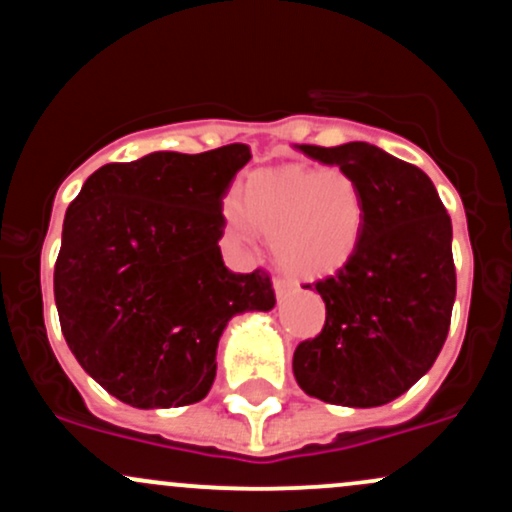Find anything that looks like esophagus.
<instances>
[{"mask_svg": "<svg viewBox=\"0 0 512 512\" xmlns=\"http://www.w3.org/2000/svg\"><path fill=\"white\" fill-rule=\"evenodd\" d=\"M272 286H274V294H277V299H284L286 294H291V291H294V282H289V279H274Z\"/></svg>", "mask_w": 512, "mask_h": 512, "instance_id": "obj_1", "label": "esophagus"}]
</instances>
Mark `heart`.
<instances>
[{"mask_svg":"<svg viewBox=\"0 0 512 512\" xmlns=\"http://www.w3.org/2000/svg\"><path fill=\"white\" fill-rule=\"evenodd\" d=\"M223 216L238 243H250L260 230L272 238L279 267L316 279L340 272L357 255L367 201L342 167H284L252 174L240 199H226Z\"/></svg>","mask_w":512,"mask_h":512,"instance_id":"obj_1","label":"heart"}]
</instances>
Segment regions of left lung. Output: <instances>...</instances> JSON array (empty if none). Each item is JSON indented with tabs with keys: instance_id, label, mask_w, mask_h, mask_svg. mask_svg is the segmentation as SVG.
Instances as JSON below:
<instances>
[{
	"instance_id": "left-lung-1",
	"label": "left lung",
	"mask_w": 512,
	"mask_h": 512,
	"mask_svg": "<svg viewBox=\"0 0 512 512\" xmlns=\"http://www.w3.org/2000/svg\"><path fill=\"white\" fill-rule=\"evenodd\" d=\"M296 148L357 179L367 223L350 265L313 284L325 325L296 347L294 376L325 403L384 406L428 374L447 340L457 296L452 221L428 174L376 145Z\"/></svg>"
}]
</instances>
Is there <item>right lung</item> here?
Returning <instances> with one entry per match:
<instances>
[{
  "instance_id": "add662e5",
  "label": "right lung",
  "mask_w": 512,
  "mask_h": 512,
  "mask_svg": "<svg viewBox=\"0 0 512 512\" xmlns=\"http://www.w3.org/2000/svg\"><path fill=\"white\" fill-rule=\"evenodd\" d=\"M245 143L111 162L65 213L55 262L60 328L82 369L133 408L201 401L228 320L272 311L267 272L223 265V196Z\"/></svg>"
}]
</instances>
